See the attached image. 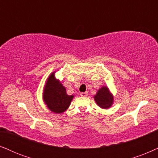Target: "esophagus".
<instances>
[{"label": "esophagus", "mask_w": 158, "mask_h": 158, "mask_svg": "<svg viewBox=\"0 0 158 158\" xmlns=\"http://www.w3.org/2000/svg\"><path fill=\"white\" fill-rule=\"evenodd\" d=\"M87 94H88L87 92H81L80 93V95L81 97H87Z\"/></svg>", "instance_id": "1"}]
</instances>
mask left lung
Segmentation results:
<instances>
[{
	"instance_id": "8db88e82",
	"label": "left lung",
	"mask_w": 158,
	"mask_h": 158,
	"mask_svg": "<svg viewBox=\"0 0 158 158\" xmlns=\"http://www.w3.org/2000/svg\"><path fill=\"white\" fill-rule=\"evenodd\" d=\"M94 98L97 104L102 108H108L113 104V98L109 92L108 88L106 87H103L99 89Z\"/></svg>"
}]
</instances>
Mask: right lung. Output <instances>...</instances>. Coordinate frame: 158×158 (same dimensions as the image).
Segmentation results:
<instances>
[{
	"label": "right lung",
	"instance_id": "right-lung-1",
	"mask_svg": "<svg viewBox=\"0 0 158 158\" xmlns=\"http://www.w3.org/2000/svg\"><path fill=\"white\" fill-rule=\"evenodd\" d=\"M73 95H68L65 87L55 78L52 73L48 79L43 92L44 101L52 112L60 113L70 106Z\"/></svg>",
	"mask_w": 158,
	"mask_h": 158
}]
</instances>
